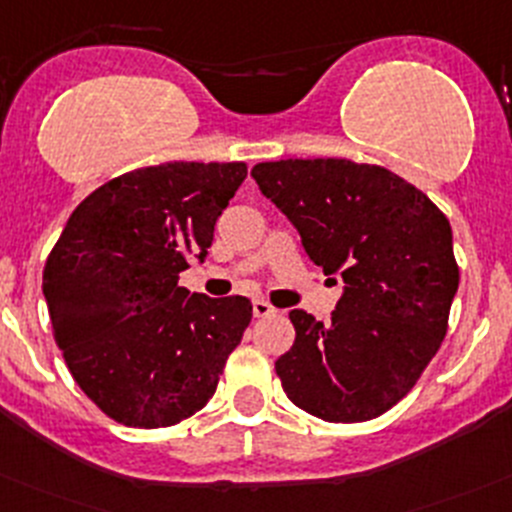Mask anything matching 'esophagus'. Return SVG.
<instances>
[{
	"label": "esophagus",
	"mask_w": 512,
	"mask_h": 512,
	"mask_svg": "<svg viewBox=\"0 0 512 512\" xmlns=\"http://www.w3.org/2000/svg\"><path fill=\"white\" fill-rule=\"evenodd\" d=\"M276 314L274 306L269 304L266 299H253V316H259V319H264V316H271Z\"/></svg>",
	"instance_id": "obj_1"
}]
</instances>
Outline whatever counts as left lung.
Segmentation results:
<instances>
[{"label": "left lung", "instance_id": "left-lung-1", "mask_svg": "<svg viewBox=\"0 0 512 512\" xmlns=\"http://www.w3.org/2000/svg\"><path fill=\"white\" fill-rule=\"evenodd\" d=\"M344 294L321 324L291 311L294 347L276 374L324 422H367L405 397L447 334L460 284L445 213L392 170L347 158H289L251 170Z\"/></svg>", "mask_w": 512, "mask_h": 512}]
</instances>
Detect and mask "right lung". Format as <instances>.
Wrapping results in <instances>:
<instances>
[{"instance_id":"add662e5","label":"right lung","mask_w":512,"mask_h":512,"mask_svg":"<svg viewBox=\"0 0 512 512\" xmlns=\"http://www.w3.org/2000/svg\"><path fill=\"white\" fill-rule=\"evenodd\" d=\"M246 173V163L186 160L130 170L92 191L52 246L42 274L52 337L110 420L173 427L216 392L253 306L178 279L206 256Z\"/></svg>"}]
</instances>
